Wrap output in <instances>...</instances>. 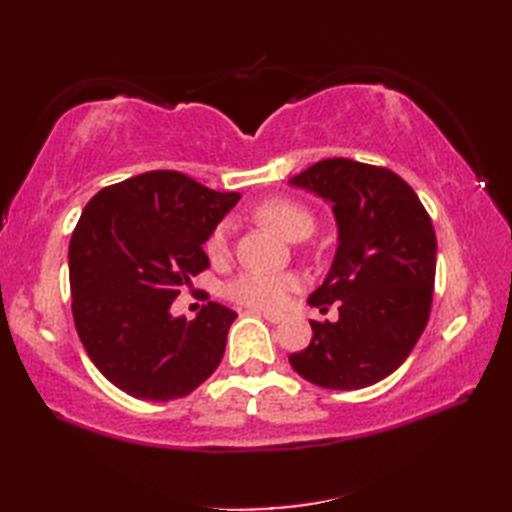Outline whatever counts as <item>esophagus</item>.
<instances>
[{
  "instance_id": "esophagus-1",
  "label": "esophagus",
  "mask_w": 512,
  "mask_h": 512,
  "mask_svg": "<svg viewBox=\"0 0 512 512\" xmlns=\"http://www.w3.org/2000/svg\"><path fill=\"white\" fill-rule=\"evenodd\" d=\"M255 314H259V317H264L268 323H281L284 321V314H277V312H259V310H253Z\"/></svg>"
}]
</instances>
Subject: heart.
I'll return each mask as SVG.
<instances>
[{"instance_id": "obj_1", "label": "heart", "mask_w": 512, "mask_h": 512, "mask_svg": "<svg viewBox=\"0 0 512 512\" xmlns=\"http://www.w3.org/2000/svg\"><path fill=\"white\" fill-rule=\"evenodd\" d=\"M255 217L281 237L292 239V242L301 235H310L314 226V217L308 211V206L290 198L264 200L255 209ZM228 239H231V228L226 222L217 224L211 235L206 237L204 248L211 262H220L228 255ZM299 286L301 279L292 273L250 270V273H242L233 281H228L224 292L228 299L250 310H279L288 301L290 292H295Z\"/></svg>"}]
</instances>
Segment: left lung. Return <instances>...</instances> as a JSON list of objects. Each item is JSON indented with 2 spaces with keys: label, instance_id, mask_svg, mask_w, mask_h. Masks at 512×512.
<instances>
[{
  "label": "left lung",
  "instance_id": "obj_1",
  "mask_svg": "<svg viewBox=\"0 0 512 512\" xmlns=\"http://www.w3.org/2000/svg\"><path fill=\"white\" fill-rule=\"evenodd\" d=\"M290 184L332 202L339 248L308 297L339 321L312 325L290 365L325 389H363L398 369L427 328L436 281V231L416 191L387 167L350 158L314 162Z\"/></svg>",
  "mask_w": 512,
  "mask_h": 512
}]
</instances>
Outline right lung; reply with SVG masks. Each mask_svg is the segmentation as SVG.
<instances>
[{
    "mask_svg": "<svg viewBox=\"0 0 512 512\" xmlns=\"http://www.w3.org/2000/svg\"><path fill=\"white\" fill-rule=\"evenodd\" d=\"M237 200L160 169L85 204L68 250L72 317L92 363L125 394L176 400L220 365L237 312L209 301L187 321L169 308L209 268L202 246Z\"/></svg>",
    "mask_w": 512,
    "mask_h": 512,
    "instance_id": "obj_1",
    "label": "right lung"
}]
</instances>
